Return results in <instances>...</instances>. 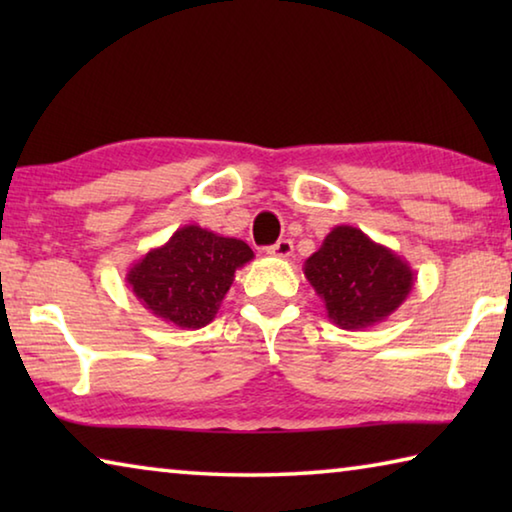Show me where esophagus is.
<instances>
[{
	"label": "esophagus",
	"instance_id": "1",
	"mask_svg": "<svg viewBox=\"0 0 512 512\" xmlns=\"http://www.w3.org/2000/svg\"><path fill=\"white\" fill-rule=\"evenodd\" d=\"M266 253L273 255V257L284 259V257H289L293 253V244H291L289 239H280V241H277V244H273L271 248H268Z\"/></svg>",
	"mask_w": 512,
	"mask_h": 512
}]
</instances>
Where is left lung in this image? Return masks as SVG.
<instances>
[{
  "label": "left lung",
  "mask_w": 512,
  "mask_h": 512,
  "mask_svg": "<svg viewBox=\"0 0 512 512\" xmlns=\"http://www.w3.org/2000/svg\"><path fill=\"white\" fill-rule=\"evenodd\" d=\"M305 277L341 329H366L409 298L415 273L406 259L352 225H336L305 266Z\"/></svg>",
  "instance_id": "obj_1"
}]
</instances>
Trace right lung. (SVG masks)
I'll return each instance as SVG.
<instances>
[{
  "label": "right lung",
  "mask_w": 512,
  "mask_h": 512,
  "mask_svg": "<svg viewBox=\"0 0 512 512\" xmlns=\"http://www.w3.org/2000/svg\"><path fill=\"white\" fill-rule=\"evenodd\" d=\"M255 257L246 241L185 225L128 268L126 282L155 318L180 329L212 323L235 273Z\"/></svg>",
  "instance_id": "1"
}]
</instances>
